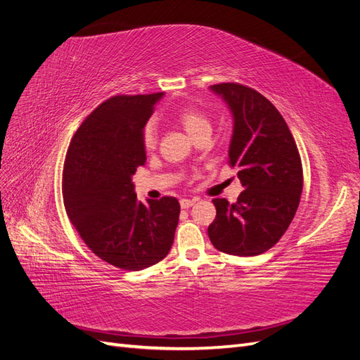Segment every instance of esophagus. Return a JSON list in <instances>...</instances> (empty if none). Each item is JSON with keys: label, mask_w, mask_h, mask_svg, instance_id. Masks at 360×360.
Instances as JSON below:
<instances>
[{"label": "esophagus", "mask_w": 360, "mask_h": 360, "mask_svg": "<svg viewBox=\"0 0 360 360\" xmlns=\"http://www.w3.org/2000/svg\"><path fill=\"white\" fill-rule=\"evenodd\" d=\"M193 204H195L193 200H181V201H180L181 209H189V207H192Z\"/></svg>", "instance_id": "esophagus-1"}]
</instances>
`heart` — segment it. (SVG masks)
<instances>
[{
  "instance_id": "obj_1",
  "label": "heart",
  "mask_w": 360,
  "mask_h": 360,
  "mask_svg": "<svg viewBox=\"0 0 360 360\" xmlns=\"http://www.w3.org/2000/svg\"><path fill=\"white\" fill-rule=\"evenodd\" d=\"M177 120L180 124L184 127V130L195 139L202 134H210L212 132V123L209 117L204 112L195 110V108H184L179 114ZM158 143V127L155 122H148L144 127L143 132V144L146 150H153Z\"/></svg>"
}]
</instances>
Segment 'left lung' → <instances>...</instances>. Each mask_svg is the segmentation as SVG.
Listing matches in <instances>:
<instances>
[{
	"instance_id": "1",
	"label": "left lung",
	"mask_w": 360,
	"mask_h": 360,
	"mask_svg": "<svg viewBox=\"0 0 360 360\" xmlns=\"http://www.w3.org/2000/svg\"><path fill=\"white\" fill-rule=\"evenodd\" d=\"M210 90L233 114L228 160L245 191L234 204L213 200L216 217L207 233L221 252L259 255L279 242L299 207L303 172L297 146L284 117L263 94L234 82Z\"/></svg>"
}]
</instances>
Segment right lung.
<instances>
[{"label":"right lung","mask_w":360,"mask_h":360,"mask_svg":"<svg viewBox=\"0 0 360 360\" xmlns=\"http://www.w3.org/2000/svg\"><path fill=\"white\" fill-rule=\"evenodd\" d=\"M163 93L114 96L84 120L69 146L63 198L70 222L93 252L118 269L143 270L165 258L180 204L136 200L132 176L147 156L144 127Z\"/></svg>","instance_id":"right-lung-1"}]
</instances>
